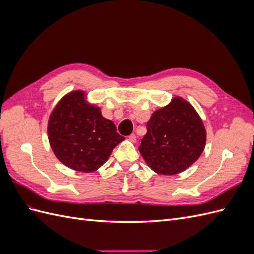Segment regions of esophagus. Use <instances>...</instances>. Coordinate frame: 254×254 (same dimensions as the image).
Returning a JSON list of instances; mask_svg holds the SVG:
<instances>
[{"label": "esophagus", "instance_id": "obj_1", "mask_svg": "<svg viewBox=\"0 0 254 254\" xmlns=\"http://www.w3.org/2000/svg\"><path fill=\"white\" fill-rule=\"evenodd\" d=\"M128 139L131 141L132 143H135L136 142V135L134 134V133H132V134H130L129 136H128Z\"/></svg>", "mask_w": 254, "mask_h": 254}]
</instances>
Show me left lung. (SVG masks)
Segmentation results:
<instances>
[{"instance_id":"obj_1","label":"left lung","mask_w":254,"mask_h":254,"mask_svg":"<svg viewBox=\"0 0 254 254\" xmlns=\"http://www.w3.org/2000/svg\"><path fill=\"white\" fill-rule=\"evenodd\" d=\"M146 128L139 150L157 174L173 176L186 171L203 151L206 133L202 121L181 97L153 112Z\"/></svg>"}]
</instances>
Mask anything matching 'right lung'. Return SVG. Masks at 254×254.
Returning a JSON list of instances; mask_svg holds the SVG:
<instances>
[{"label": "right lung", "instance_id": "add662e5", "mask_svg": "<svg viewBox=\"0 0 254 254\" xmlns=\"http://www.w3.org/2000/svg\"><path fill=\"white\" fill-rule=\"evenodd\" d=\"M84 95L82 91H73L63 97L51 114L48 133L61 163L74 171L92 173L108 160L113 148L125 137Z\"/></svg>", "mask_w": 254, "mask_h": 254}]
</instances>
